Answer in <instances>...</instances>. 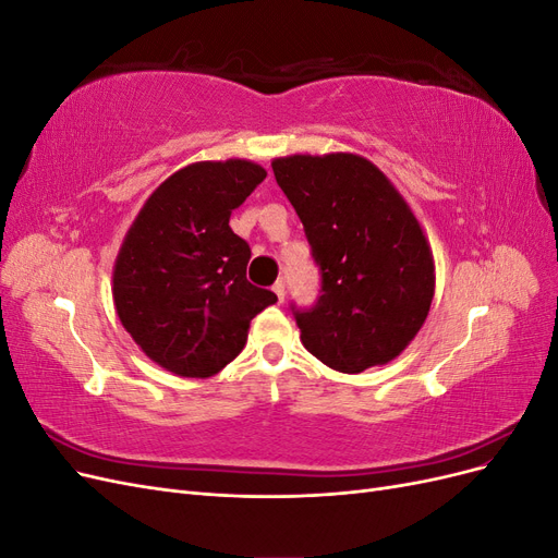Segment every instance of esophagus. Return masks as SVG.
<instances>
[{"instance_id": "1", "label": "esophagus", "mask_w": 558, "mask_h": 558, "mask_svg": "<svg viewBox=\"0 0 558 558\" xmlns=\"http://www.w3.org/2000/svg\"><path fill=\"white\" fill-rule=\"evenodd\" d=\"M272 291H275L277 300H279V302H283V295H286V286H283V281H277V283L272 286Z\"/></svg>"}]
</instances>
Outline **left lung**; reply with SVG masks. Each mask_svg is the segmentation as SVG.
Returning <instances> with one entry per match:
<instances>
[{
  "instance_id": "left-lung-1",
  "label": "left lung",
  "mask_w": 558,
  "mask_h": 558,
  "mask_svg": "<svg viewBox=\"0 0 558 558\" xmlns=\"http://www.w3.org/2000/svg\"><path fill=\"white\" fill-rule=\"evenodd\" d=\"M320 267V298L295 312L300 340L344 375L386 365L424 326L435 260L424 228L375 162L356 154L272 160Z\"/></svg>"
}]
</instances>
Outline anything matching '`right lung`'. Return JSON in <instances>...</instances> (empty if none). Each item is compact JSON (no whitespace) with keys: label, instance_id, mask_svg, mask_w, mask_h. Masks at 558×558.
Wrapping results in <instances>:
<instances>
[{"label":"right lung","instance_id":"right-lung-1","mask_svg":"<svg viewBox=\"0 0 558 558\" xmlns=\"http://www.w3.org/2000/svg\"><path fill=\"white\" fill-rule=\"evenodd\" d=\"M267 177L244 158L199 160L167 177L134 216L113 263L123 328L167 373L207 379L240 356L251 318L275 305L246 281L248 244L230 214Z\"/></svg>","mask_w":558,"mask_h":558}]
</instances>
